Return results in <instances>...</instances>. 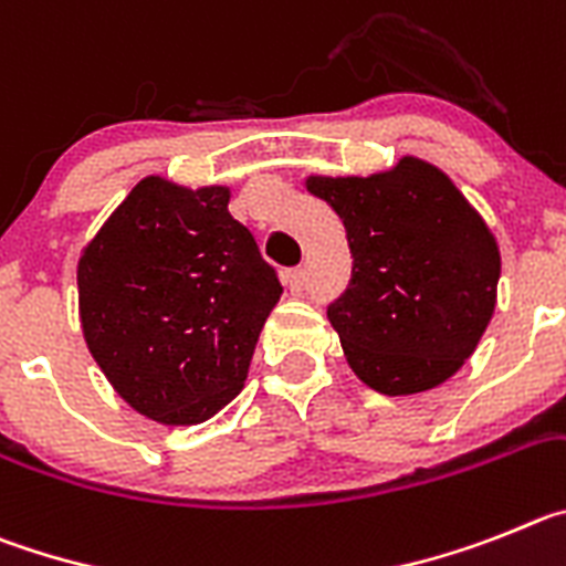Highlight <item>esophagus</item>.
I'll list each match as a JSON object with an SVG mask.
<instances>
[{"mask_svg": "<svg viewBox=\"0 0 566 566\" xmlns=\"http://www.w3.org/2000/svg\"><path fill=\"white\" fill-rule=\"evenodd\" d=\"M284 282H287L290 293L298 295L304 290V282H307V271H304V268H293V271H287Z\"/></svg>", "mask_w": 566, "mask_h": 566, "instance_id": "34e87169", "label": "esophagus"}]
</instances>
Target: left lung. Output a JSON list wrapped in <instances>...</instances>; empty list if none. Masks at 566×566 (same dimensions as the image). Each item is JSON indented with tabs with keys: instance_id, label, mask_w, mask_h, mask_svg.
Segmentation results:
<instances>
[{
	"instance_id": "obj_1",
	"label": "left lung",
	"mask_w": 566,
	"mask_h": 566,
	"mask_svg": "<svg viewBox=\"0 0 566 566\" xmlns=\"http://www.w3.org/2000/svg\"><path fill=\"white\" fill-rule=\"evenodd\" d=\"M353 251L327 307L346 364L380 395H417L473 355L496 307L502 256L476 208L437 166L403 157L369 177H307Z\"/></svg>"
}]
</instances>
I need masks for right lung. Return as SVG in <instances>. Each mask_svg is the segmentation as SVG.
<instances>
[{
	"mask_svg": "<svg viewBox=\"0 0 566 566\" xmlns=\"http://www.w3.org/2000/svg\"><path fill=\"white\" fill-rule=\"evenodd\" d=\"M226 186L146 177L78 259L84 340L112 389L163 426H195L242 391L282 284L228 211Z\"/></svg>",
	"mask_w": 566,
	"mask_h": 566,
	"instance_id": "1",
	"label": "right lung"
}]
</instances>
